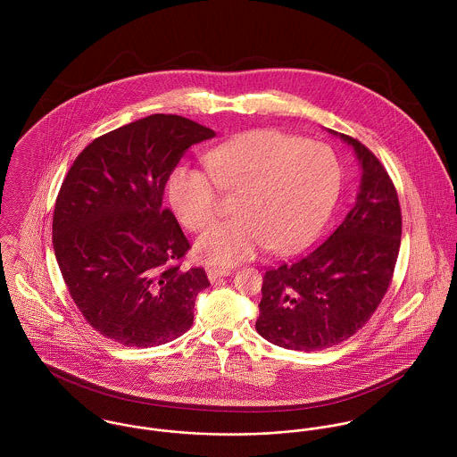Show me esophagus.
<instances>
[{"instance_id":"esophagus-1","label":"esophagus","mask_w":457,"mask_h":457,"mask_svg":"<svg viewBox=\"0 0 457 457\" xmlns=\"http://www.w3.org/2000/svg\"><path fill=\"white\" fill-rule=\"evenodd\" d=\"M228 274H230V269H227V267H209L207 269V278L211 281H214V279H218L221 276H228Z\"/></svg>"}]
</instances>
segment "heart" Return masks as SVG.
I'll return each instance as SVG.
<instances>
[{
  "mask_svg": "<svg viewBox=\"0 0 457 457\" xmlns=\"http://www.w3.org/2000/svg\"><path fill=\"white\" fill-rule=\"evenodd\" d=\"M207 172L178 167L169 200L192 232L211 227L220 194L237 195L239 218L207 230L196 243L200 259L232 265L267 246L287 253L306 245L326 223L339 190V163L326 144L279 130H253L214 147Z\"/></svg>",
  "mask_w": 457,
  "mask_h": 457,
  "instance_id": "obj_1",
  "label": "heart"
}]
</instances>
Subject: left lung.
I'll return each mask as SVG.
<instances>
[{
	"label": "left lung",
	"instance_id": "1",
	"mask_svg": "<svg viewBox=\"0 0 457 457\" xmlns=\"http://www.w3.org/2000/svg\"><path fill=\"white\" fill-rule=\"evenodd\" d=\"M341 138L362 167L355 202L326 241L263 274L255 328L288 350H324L366 326L391 287L399 255L403 220L391 176L362 142Z\"/></svg>",
	"mask_w": 457,
	"mask_h": 457
}]
</instances>
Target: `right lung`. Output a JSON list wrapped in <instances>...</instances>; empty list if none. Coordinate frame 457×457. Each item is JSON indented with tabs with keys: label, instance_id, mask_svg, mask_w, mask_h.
Here are the masks:
<instances>
[{
	"label": "right lung",
	"instance_id": "right-lung-1",
	"mask_svg": "<svg viewBox=\"0 0 457 457\" xmlns=\"http://www.w3.org/2000/svg\"><path fill=\"white\" fill-rule=\"evenodd\" d=\"M214 131L153 114L96 137L75 158L56 198L53 245L84 320L123 346L149 348L185 334L211 283L183 269L190 241L163 205L188 147Z\"/></svg>",
	"mask_w": 457,
	"mask_h": 457
}]
</instances>
